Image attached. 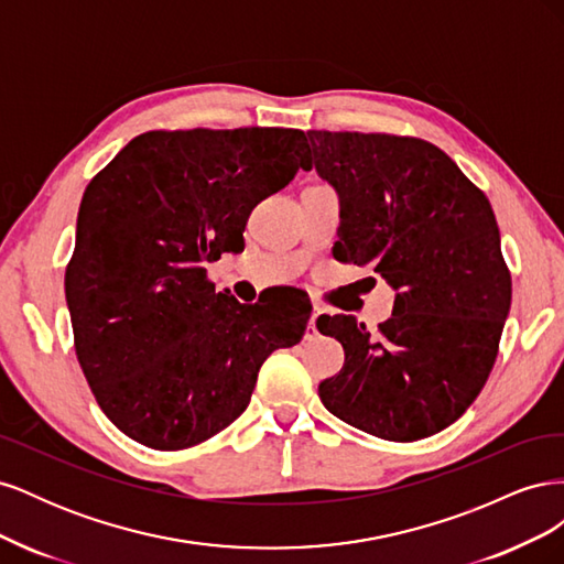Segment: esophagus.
Segmentation results:
<instances>
[{
    "label": "esophagus",
    "mask_w": 564,
    "mask_h": 564,
    "mask_svg": "<svg viewBox=\"0 0 564 564\" xmlns=\"http://www.w3.org/2000/svg\"><path fill=\"white\" fill-rule=\"evenodd\" d=\"M317 336V313L311 315L308 319V329H305V338H315Z\"/></svg>",
    "instance_id": "34e87169"
}]
</instances>
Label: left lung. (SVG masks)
<instances>
[{"label": "left lung", "instance_id": "1", "mask_svg": "<svg viewBox=\"0 0 564 564\" xmlns=\"http://www.w3.org/2000/svg\"><path fill=\"white\" fill-rule=\"evenodd\" d=\"M305 166L340 199L336 259L371 265L395 308L367 332L322 315L344 369L319 383L334 416L369 435L414 442L452 425L480 395L510 311L497 216L437 145L412 135L308 131Z\"/></svg>", "mask_w": 564, "mask_h": 564}]
</instances>
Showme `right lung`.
<instances>
[{
    "label": "right lung",
    "instance_id": "obj_1",
    "mask_svg": "<svg viewBox=\"0 0 564 564\" xmlns=\"http://www.w3.org/2000/svg\"><path fill=\"white\" fill-rule=\"evenodd\" d=\"M308 158L301 129L145 131L84 191L65 299L98 406L141 445L195 447L240 416L265 357L311 311L245 305L207 263L245 242L251 209Z\"/></svg>",
    "mask_w": 564,
    "mask_h": 564
}]
</instances>
